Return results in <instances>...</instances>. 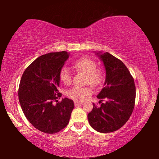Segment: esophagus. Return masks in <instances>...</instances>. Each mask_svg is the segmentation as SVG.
<instances>
[{"instance_id": "1", "label": "esophagus", "mask_w": 159, "mask_h": 159, "mask_svg": "<svg viewBox=\"0 0 159 159\" xmlns=\"http://www.w3.org/2000/svg\"><path fill=\"white\" fill-rule=\"evenodd\" d=\"M74 104H76V105H79V104H83V102H78V101H75L74 102Z\"/></svg>"}]
</instances>
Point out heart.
<instances>
[{
	"label": "heart",
	"mask_w": 159,
	"mask_h": 159,
	"mask_svg": "<svg viewBox=\"0 0 159 159\" xmlns=\"http://www.w3.org/2000/svg\"><path fill=\"white\" fill-rule=\"evenodd\" d=\"M72 67L76 71H81L86 74L85 83L98 87L102 85L104 80V72L100 69L97 68L98 64L95 61L88 57L78 59L72 64ZM59 77L61 82L69 85L71 82L72 74L71 70L67 66H62L59 73ZM92 89L90 87H79L74 86L67 91L66 95L76 101H82L87 95H90Z\"/></svg>",
	"instance_id": "heart-1"
}]
</instances>
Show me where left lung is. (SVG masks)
<instances>
[{
    "label": "left lung",
    "mask_w": 159,
    "mask_h": 159,
    "mask_svg": "<svg viewBox=\"0 0 159 159\" xmlns=\"http://www.w3.org/2000/svg\"><path fill=\"white\" fill-rule=\"evenodd\" d=\"M98 54L105 66V87L98 95L100 107L93 103L88 118L95 130L108 133L121 128L130 117L134 107L136 88L133 77L121 60L109 52Z\"/></svg>",
    "instance_id": "obj_1"
}]
</instances>
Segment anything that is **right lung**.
Instances as JSON below:
<instances>
[{"label": "right lung", "instance_id": "1", "mask_svg": "<svg viewBox=\"0 0 159 159\" xmlns=\"http://www.w3.org/2000/svg\"><path fill=\"white\" fill-rule=\"evenodd\" d=\"M69 57L66 51L40 56L25 69L19 85L21 109L31 125L43 133H58L68 125L74 108L72 99L58 102L59 73ZM56 104H55V102Z\"/></svg>", "mask_w": 159, "mask_h": 159}]
</instances>
